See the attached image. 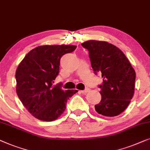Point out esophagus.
Instances as JSON below:
<instances>
[{"instance_id":"1","label":"esophagus","mask_w":150,"mask_h":150,"mask_svg":"<svg viewBox=\"0 0 150 150\" xmlns=\"http://www.w3.org/2000/svg\"><path fill=\"white\" fill-rule=\"evenodd\" d=\"M88 91H89V89H88V88H86V89H85L84 90H80L79 92L82 94H86Z\"/></svg>"}]
</instances>
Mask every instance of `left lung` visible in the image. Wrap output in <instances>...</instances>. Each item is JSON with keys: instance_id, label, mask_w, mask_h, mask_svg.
Returning a JSON list of instances; mask_svg holds the SVG:
<instances>
[{"instance_id": "obj_1", "label": "left lung", "mask_w": 150, "mask_h": 150, "mask_svg": "<svg viewBox=\"0 0 150 150\" xmlns=\"http://www.w3.org/2000/svg\"><path fill=\"white\" fill-rule=\"evenodd\" d=\"M89 52L94 73H100L103 83L101 100L96 111L107 117L120 115L130 103L134 91L136 73L123 52L106 41L90 40L81 43Z\"/></svg>"}]
</instances>
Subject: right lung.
<instances>
[{"label": "right lung", "mask_w": 150, "mask_h": 150, "mask_svg": "<svg viewBox=\"0 0 150 150\" xmlns=\"http://www.w3.org/2000/svg\"><path fill=\"white\" fill-rule=\"evenodd\" d=\"M75 45H55L35 47L26 55L16 70L17 94L34 117L52 122L62 115L67 100L77 90H63L54 85L59 74L60 58L73 52Z\"/></svg>", "instance_id": "1"}]
</instances>
